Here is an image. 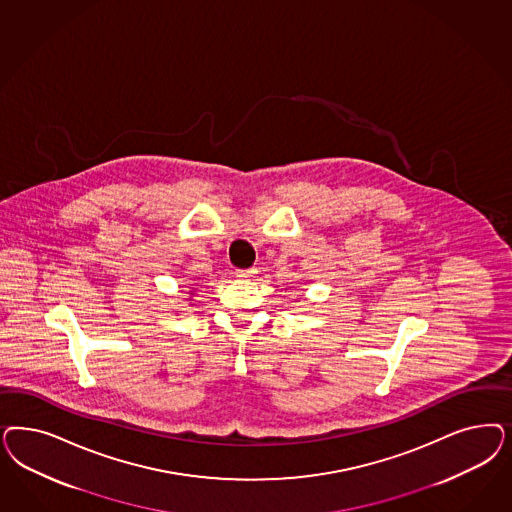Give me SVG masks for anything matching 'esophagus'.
<instances>
[{"label":"esophagus","instance_id":"esophagus-1","mask_svg":"<svg viewBox=\"0 0 512 512\" xmlns=\"http://www.w3.org/2000/svg\"><path fill=\"white\" fill-rule=\"evenodd\" d=\"M256 273H258L256 269H237V271H235V277H237V279H254Z\"/></svg>","mask_w":512,"mask_h":512}]
</instances>
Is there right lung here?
I'll return each instance as SVG.
<instances>
[{"label":"right lung","instance_id":"obj_1","mask_svg":"<svg viewBox=\"0 0 512 512\" xmlns=\"http://www.w3.org/2000/svg\"><path fill=\"white\" fill-rule=\"evenodd\" d=\"M194 292H196V288H194V290H190V292H188V294H194Z\"/></svg>","mask_w":512,"mask_h":512}]
</instances>
